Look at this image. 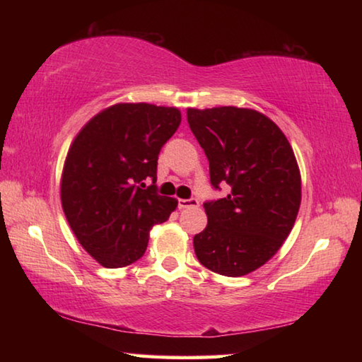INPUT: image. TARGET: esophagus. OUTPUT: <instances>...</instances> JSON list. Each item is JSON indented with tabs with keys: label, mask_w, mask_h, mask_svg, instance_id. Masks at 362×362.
<instances>
[{
	"label": "esophagus",
	"mask_w": 362,
	"mask_h": 362,
	"mask_svg": "<svg viewBox=\"0 0 362 362\" xmlns=\"http://www.w3.org/2000/svg\"><path fill=\"white\" fill-rule=\"evenodd\" d=\"M199 201L196 198H189V199H179V207L180 209H189V207H198Z\"/></svg>",
	"instance_id": "esophagus-1"
}]
</instances>
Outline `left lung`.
I'll return each instance as SVG.
<instances>
[{"label":"left lung","instance_id":"8db88e82","mask_svg":"<svg viewBox=\"0 0 362 362\" xmlns=\"http://www.w3.org/2000/svg\"><path fill=\"white\" fill-rule=\"evenodd\" d=\"M187 119L209 159L212 187H231L226 198L204 203L196 257L214 273L244 276L278 252L296 223L302 201L296 155L283 131L252 108H188Z\"/></svg>","mask_w":362,"mask_h":362}]
</instances>
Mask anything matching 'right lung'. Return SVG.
I'll return each mask as SVG.
<instances>
[{
  "instance_id": "obj_1",
  "label": "right lung",
  "mask_w": 362,
  "mask_h": 362,
  "mask_svg": "<svg viewBox=\"0 0 362 362\" xmlns=\"http://www.w3.org/2000/svg\"><path fill=\"white\" fill-rule=\"evenodd\" d=\"M175 107L116 103L81 127L66 153L60 199L73 235L105 268L145 254L153 225L175 211L177 199L156 193L161 146L179 129ZM153 185L146 187L144 180Z\"/></svg>"
}]
</instances>
